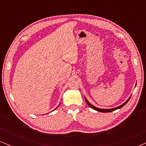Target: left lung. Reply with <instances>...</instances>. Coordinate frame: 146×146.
<instances>
[{
  "mask_svg": "<svg viewBox=\"0 0 146 146\" xmlns=\"http://www.w3.org/2000/svg\"><path fill=\"white\" fill-rule=\"evenodd\" d=\"M136 84H137V83H136ZM135 86H136V84H135ZM84 98H85V100H86V102L87 104L91 108H92V109H94V110H96V111H100V112H104V113H106V112H110V111H112L116 110H117V109H119V108H122L123 106H124L127 104V102L129 101V100L130 99L131 96H129V98L127 99V100L125 101L124 103L122 104H121V105L119 106H117V107L113 108H110V109H102V108H99L96 107V106H93L92 104H91L89 102L88 100L86 99V97H84Z\"/></svg>",
  "mask_w": 146,
  "mask_h": 146,
  "instance_id": "left-lung-1",
  "label": "left lung"
}]
</instances>
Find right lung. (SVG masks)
Segmentation results:
<instances>
[{
	"label": "right lung",
	"instance_id": "obj_1",
	"mask_svg": "<svg viewBox=\"0 0 146 146\" xmlns=\"http://www.w3.org/2000/svg\"><path fill=\"white\" fill-rule=\"evenodd\" d=\"M58 106H59V105H58ZM58 107H57V108H58ZM56 109H55V110H56Z\"/></svg>",
	"mask_w": 146,
	"mask_h": 146
}]
</instances>
